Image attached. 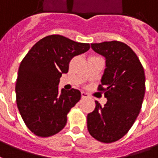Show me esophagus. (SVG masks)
<instances>
[{
	"mask_svg": "<svg viewBox=\"0 0 158 158\" xmlns=\"http://www.w3.org/2000/svg\"><path fill=\"white\" fill-rule=\"evenodd\" d=\"M81 97H82V98H88L90 96L87 94L86 92H84L83 91V92H81Z\"/></svg>",
	"mask_w": 158,
	"mask_h": 158,
	"instance_id": "1",
	"label": "esophagus"
}]
</instances>
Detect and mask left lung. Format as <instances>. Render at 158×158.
Segmentation results:
<instances>
[{"label":"left lung","mask_w":158,"mask_h":158,"mask_svg":"<svg viewBox=\"0 0 158 158\" xmlns=\"http://www.w3.org/2000/svg\"><path fill=\"white\" fill-rule=\"evenodd\" d=\"M90 45L106 59L98 90L108 101L103 107L95 102L94 111L87 115V128L97 140L112 143L127 134L139 114L145 91L144 71L136 54L124 43L111 41Z\"/></svg>","instance_id":"left-lung-1"}]
</instances>
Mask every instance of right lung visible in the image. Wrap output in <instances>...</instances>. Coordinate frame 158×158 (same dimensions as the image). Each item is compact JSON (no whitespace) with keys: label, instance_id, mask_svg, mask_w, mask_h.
Instances as JSON below:
<instances>
[{"label":"right lung","instance_id":"add662e5","mask_svg":"<svg viewBox=\"0 0 158 158\" xmlns=\"http://www.w3.org/2000/svg\"><path fill=\"white\" fill-rule=\"evenodd\" d=\"M89 48V44L50 35L34 44L22 60L15 85L16 102L23 121L35 135L53 136L66 126L68 112L81 93L76 89L59 91L60 78L68 72L70 60Z\"/></svg>","mask_w":158,"mask_h":158}]
</instances>
